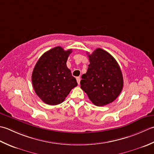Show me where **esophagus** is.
<instances>
[{"mask_svg":"<svg viewBox=\"0 0 154 154\" xmlns=\"http://www.w3.org/2000/svg\"><path fill=\"white\" fill-rule=\"evenodd\" d=\"M76 80H77L78 84H80V77H76Z\"/></svg>","mask_w":154,"mask_h":154,"instance_id":"1","label":"esophagus"}]
</instances>
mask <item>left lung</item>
I'll return each mask as SVG.
<instances>
[{
	"label": "left lung",
	"instance_id": "8db88e82",
	"mask_svg": "<svg viewBox=\"0 0 154 154\" xmlns=\"http://www.w3.org/2000/svg\"><path fill=\"white\" fill-rule=\"evenodd\" d=\"M90 64L82 76L80 88L90 101L98 106L114 102L124 86L123 76L117 61L108 52L97 48L88 55Z\"/></svg>",
	"mask_w": 154,
	"mask_h": 154
}]
</instances>
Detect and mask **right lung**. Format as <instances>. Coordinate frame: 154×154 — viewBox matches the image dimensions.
<instances>
[{
	"instance_id": "right-lung-1",
	"label": "right lung",
	"mask_w": 154,
	"mask_h": 154,
	"mask_svg": "<svg viewBox=\"0 0 154 154\" xmlns=\"http://www.w3.org/2000/svg\"><path fill=\"white\" fill-rule=\"evenodd\" d=\"M72 49L64 51L56 46L46 52L36 62L32 74L33 88L42 101L48 105L64 102L78 84L66 66Z\"/></svg>"
}]
</instances>
